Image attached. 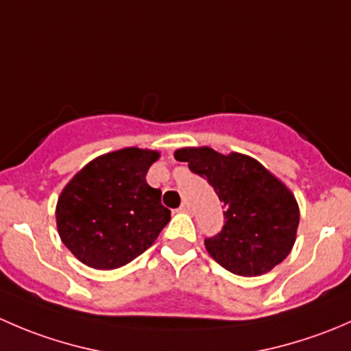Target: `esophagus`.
<instances>
[{"label": "esophagus", "mask_w": 351, "mask_h": 351, "mask_svg": "<svg viewBox=\"0 0 351 351\" xmlns=\"http://www.w3.org/2000/svg\"><path fill=\"white\" fill-rule=\"evenodd\" d=\"M178 210H180V212H190V205L186 204V202H183V204H182V207H180Z\"/></svg>", "instance_id": "34e87169"}]
</instances>
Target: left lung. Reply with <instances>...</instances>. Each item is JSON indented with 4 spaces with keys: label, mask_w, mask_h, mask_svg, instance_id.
<instances>
[{
    "label": "left lung",
    "mask_w": 351,
    "mask_h": 351,
    "mask_svg": "<svg viewBox=\"0 0 351 351\" xmlns=\"http://www.w3.org/2000/svg\"><path fill=\"white\" fill-rule=\"evenodd\" d=\"M175 159L189 162L224 202V228L205 239L207 253L241 277H258L289 256L299 228V204L289 186L260 161L212 147H182Z\"/></svg>",
    "instance_id": "8db88e82"
}]
</instances>
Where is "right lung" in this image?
<instances>
[{
    "label": "right lung",
    "instance_id": "obj_1",
    "mask_svg": "<svg viewBox=\"0 0 351 351\" xmlns=\"http://www.w3.org/2000/svg\"><path fill=\"white\" fill-rule=\"evenodd\" d=\"M159 151L123 147L91 159L62 189L58 232L81 263L115 270L153 246L171 212L146 175Z\"/></svg>",
    "mask_w": 351,
    "mask_h": 351
}]
</instances>
